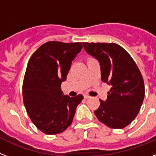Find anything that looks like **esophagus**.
<instances>
[{
    "label": "esophagus",
    "mask_w": 156,
    "mask_h": 156,
    "mask_svg": "<svg viewBox=\"0 0 156 156\" xmlns=\"http://www.w3.org/2000/svg\"><path fill=\"white\" fill-rule=\"evenodd\" d=\"M84 98H85V99H89V98H90V96H89L88 95H84Z\"/></svg>",
    "instance_id": "esophagus-1"
}]
</instances>
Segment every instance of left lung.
<instances>
[{"label": "left lung", "instance_id": "8db88e82", "mask_svg": "<svg viewBox=\"0 0 156 156\" xmlns=\"http://www.w3.org/2000/svg\"><path fill=\"white\" fill-rule=\"evenodd\" d=\"M88 54L100 64L101 79L111 85L107 99H99L95 116L113 129L129 125L138 114L144 97L143 77L130 54L114 43H83Z\"/></svg>", "mask_w": 156, "mask_h": 156}]
</instances>
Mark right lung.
I'll return each instance as SVG.
<instances>
[{"label":"right lung","mask_w":156,"mask_h":156,"mask_svg":"<svg viewBox=\"0 0 156 156\" xmlns=\"http://www.w3.org/2000/svg\"><path fill=\"white\" fill-rule=\"evenodd\" d=\"M81 43L50 41L31 56L22 85L23 102L29 118L46 134L62 133L71 124L83 95H62L71 62L81 51Z\"/></svg>","instance_id":"right-lung-1"}]
</instances>
